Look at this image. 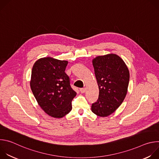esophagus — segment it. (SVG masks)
I'll return each instance as SVG.
<instances>
[{"instance_id": "esophagus-1", "label": "esophagus", "mask_w": 159, "mask_h": 159, "mask_svg": "<svg viewBox=\"0 0 159 159\" xmlns=\"http://www.w3.org/2000/svg\"><path fill=\"white\" fill-rule=\"evenodd\" d=\"M80 92L81 93H84L85 92V89H84V88H81V89H80Z\"/></svg>"}]
</instances>
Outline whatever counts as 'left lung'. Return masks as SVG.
<instances>
[{
    "instance_id": "obj_1",
    "label": "left lung",
    "mask_w": 159,
    "mask_h": 159,
    "mask_svg": "<svg viewBox=\"0 0 159 159\" xmlns=\"http://www.w3.org/2000/svg\"><path fill=\"white\" fill-rule=\"evenodd\" d=\"M99 93L91 110L98 116L112 114L123 102L129 80L128 68L118 55L109 53L93 59Z\"/></svg>"
}]
</instances>
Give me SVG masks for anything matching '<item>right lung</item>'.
<instances>
[{
	"instance_id": "add662e5",
	"label": "right lung",
	"mask_w": 159,
	"mask_h": 159,
	"mask_svg": "<svg viewBox=\"0 0 159 159\" xmlns=\"http://www.w3.org/2000/svg\"><path fill=\"white\" fill-rule=\"evenodd\" d=\"M68 61L51 57L37 60L33 65L30 87L41 108L54 118H61L71 111L77 93L71 88L65 72Z\"/></svg>"
}]
</instances>
